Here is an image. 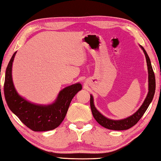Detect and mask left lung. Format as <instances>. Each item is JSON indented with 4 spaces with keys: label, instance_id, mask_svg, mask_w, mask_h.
Here are the masks:
<instances>
[{
    "label": "left lung",
    "instance_id": "1",
    "mask_svg": "<svg viewBox=\"0 0 161 161\" xmlns=\"http://www.w3.org/2000/svg\"><path fill=\"white\" fill-rule=\"evenodd\" d=\"M140 47L143 50L144 53L148 66V92L144 103L142 104L140 108L138 109L137 111H136L134 114L130 116V117L125 118V119L118 120L108 119V118L103 116L100 112L97 111V109L95 108V104H94L93 97L90 95V108L93 116L97 120V122L99 125L104 127L105 128L113 130H125L132 128V126H134L135 124H137L138 121L140 120V118L143 116L145 111H146L147 109L148 108V106L151 104V101L153 100L156 90L155 75H154V72L153 71L152 66H151L150 59L148 56L146 50H145L144 48L141 46V45Z\"/></svg>",
    "mask_w": 161,
    "mask_h": 161
}]
</instances>
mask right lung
<instances>
[{"mask_svg":"<svg viewBox=\"0 0 161 161\" xmlns=\"http://www.w3.org/2000/svg\"><path fill=\"white\" fill-rule=\"evenodd\" d=\"M15 52L6 69L4 95L8 107L29 128L36 132L48 131L57 128L64 119L72 99L82 89L75 83L61 90L55 102L50 105L33 104L18 95L12 78V66Z\"/></svg>","mask_w":161,"mask_h":161,"instance_id":"obj_1","label":"right lung"}]
</instances>
